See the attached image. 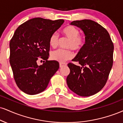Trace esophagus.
Listing matches in <instances>:
<instances>
[{"label":"esophagus","instance_id":"esophagus-1","mask_svg":"<svg viewBox=\"0 0 123 123\" xmlns=\"http://www.w3.org/2000/svg\"><path fill=\"white\" fill-rule=\"evenodd\" d=\"M66 66V63H60V67L62 68L63 66Z\"/></svg>","mask_w":123,"mask_h":123}]
</instances>
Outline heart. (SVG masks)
<instances>
[{"label": "heart", "instance_id": "obj_1", "mask_svg": "<svg viewBox=\"0 0 123 123\" xmlns=\"http://www.w3.org/2000/svg\"><path fill=\"white\" fill-rule=\"evenodd\" d=\"M62 33L69 39L67 47L75 51H78L84 46L86 42L85 37L80 35V31L73 26H66L62 30ZM58 43V36L55 32L50 35L49 41V45L53 48H55ZM73 57V54L69 50L58 49L53 51L50 57L53 60L63 63L67 60H70Z\"/></svg>", "mask_w": 123, "mask_h": 123}]
</instances>
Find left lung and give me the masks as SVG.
I'll return each instance as SVG.
<instances>
[{
    "mask_svg": "<svg viewBox=\"0 0 123 123\" xmlns=\"http://www.w3.org/2000/svg\"><path fill=\"white\" fill-rule=\"evenodd\" d=\"M70 25L83 31L86 42L72 60L81 66L68 63L70 72L66 82L74 93L88 97L101 91L108 80L113 65V43L107 30L93 20H75Z\"/></svg>",
    "mask_w": 123,
    "mask_h": 123,
    "instance_id": "8db88e82",
    "label": "left lung"
}]
</instances>
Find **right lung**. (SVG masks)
<instances>
[{
	"mask_svg": "<svg viewBox=\"0 0 123 123\" xmlns=\"http://www.w3.org/2000/svg\"><path fill=\"white\" fill-rule=\"evenodd\" d=\"M63 22V19H31L17 28L10 40V63L14 78L25 93L34 95L45 91L59 69L58 62L47 60L49 41ZM41 59L44 63L39 66L37 62Z\"/></svg>",
	"mask_w": 123,
	"mask_h": 123,
	"instance_id": "1",
	"label": "right lung"
}]
</instances>
